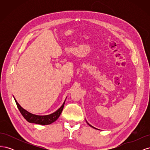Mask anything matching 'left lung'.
Instances as JSON below:
<instances>
[{"mask_svg":"<svg viewBox=\"0 0 150 150\" xmlns=\"http://www.w3.org/2000/svg\"><path fill=\"white\" fill-rule=\"evenodd\" d=\"M86 122H87V121H86ZM87 123H88V125H89V126H90L91 127H92V128H94V127H93V126H91V125H89V124L88 123V122H87Z\"/></svg>","mask_w":150,"mask_h":150,"instance_id":"obj_1","label":"left lung"}]
</instances>
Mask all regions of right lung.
<instances>
[{
	"mask_svg": "<svg viewBox=\"0 0 150 150\" xmlns=\"http://www.w3.org/2000/svg\"><path fill=\"white\" fill-rule=\"evenodd\" d=\"M15 101L16 103L17 106L19 109V111L23 116L24 118L29 122H32V123H35V124H39V125H50L51 124L52 122L56 121L58 117H59L62 111L63 108L64 106V103H63L62 106L57 111L54 112L52 114H51L49 115L46 116H38V115H35L33 114H31V113L25 110L24 109L22 108L19 104L17 102L15 99Z\"/></svg>",
	"mask_w": 150,
	"mask_h": 150,
	"instance_id": "obj_1",
	"label": "right lung"
}]
</instances>
